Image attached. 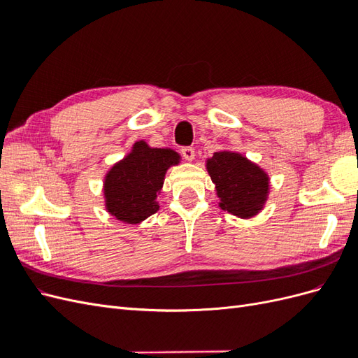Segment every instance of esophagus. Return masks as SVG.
I'll use <instances>...</instances> for the list:
<instances>
[{"label": "esophagus", "mask_w": 358, "mask_h": 358, "mask_svg": "<svg viewBox=\"0 0 358 358\" xmlns=\"http://www.w3.org/2000/svg\"><path fill=\"white\" fill-rule=\"evenodd\" d=\"M180 154H182V157L185 158L187 161H192L194 157H196V150H194V149L189 148V146H185V148L180 149Z\"/></svg>", "instance_id": "34e87169"}]
</instances>
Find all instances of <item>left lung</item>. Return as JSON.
Masks as SVG:
<instances>
[{"instance_id": "obj_1", "label": "left lung", "mask_w": 358, "mask_h": 358, "mask_svg": "<svg viewBox=\"0 0 358 358\" xmlns=\"http://www.w3.org/2000/svg\"><path fill=\"white\" fill-rule=\"evenodd\" d=\"M208 171L221 199V209L241 218H251L263 208L268 178L245 157L236 152H215Z\"/></svg>"}]
</instances>
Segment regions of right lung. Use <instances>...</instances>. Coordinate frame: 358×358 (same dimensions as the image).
<instances>
[{"label": "right lung", "instance_id": "add662e5", "mask_svg": "<svg viewBox=\"0 0 358 358\" xmlns=\"http://www.w3.org/2000/svg\"><path fill=\"white\" fill-rule=\"evenodd\" d=\"M179 155L171 149L149 148L137 142L131 154L117 162L104 180L106 206L115 218L138 224L158 210L157 196L170 166Z\"/></svg>", "mask_w": 358, "mask_h": 358}]
</instances>
